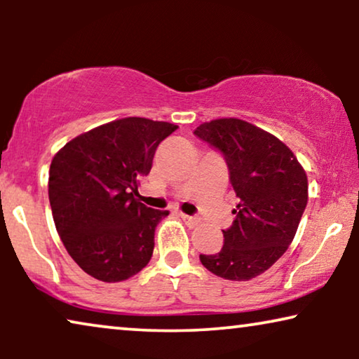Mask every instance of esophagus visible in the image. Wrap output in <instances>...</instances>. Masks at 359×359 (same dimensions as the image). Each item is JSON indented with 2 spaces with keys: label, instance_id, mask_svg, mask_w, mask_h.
Returning <instances> with one entry per match:
<instances>
[{
  "label": "esophagus",
  "instance_id": "34e87169",
  "mask_svg": "<svg viewBox=\"0 0 359 359\" xmlns=\"http://www.w3.org/2000/svg\"><path fill=\"white\" fill-rule=\"evenodd\" d=\"M180 215H181V219H183L184 222L189 225V227H196V225L201 222V219L194 217V215H186V214H180Z\"/></svg>",
  "mask_w": 359,
  "mask_h": 359
}]
</instances>
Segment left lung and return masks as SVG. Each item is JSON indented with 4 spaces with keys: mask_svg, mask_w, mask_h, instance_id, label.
<instances>
[{
    "mask_svg": "<svg viewBox=\"0 0 359 359\" xmlns=\"http://www.w3.org/2000/svg\"><path fill=\"white\" fill-rule=\"evenodd\" d=\"M194 135L224 155L240 199L220 252L199 259L215 276L248 281L291 245L307 205V175L281 140L242 119L204 122Z\"/></svg>",
    "mask_w": 359,
    "mask_h": 359,
    "instance_id": "8db88e82",
    "label": "left lung"
}]
</instances>
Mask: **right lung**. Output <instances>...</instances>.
Wrapping results in <instances>:
<instances>
[{
    "instance_id": "right-lung-1",
    "label": "right lung",
    "mask_w": 359,
    "mask_h": 359,
    "mask_svg": "<svg viewBox=\"0 0 359 359\" xmlns=\"http://www.w3.org/2000/svg\"><path fill=\"white\" fill-rule=\"evenodd\" d=\"M178 126L126 117L75 137L53 156L48 201L67 252L90 276L119 283L142 271L168 210L135 199L156 147Z\"/></svg>"
}]
</instances>
